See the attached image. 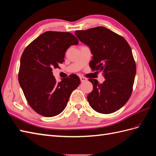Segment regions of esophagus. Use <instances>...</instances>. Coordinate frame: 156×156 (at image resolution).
Here are the masks:
<instances>
[{
  "label": "esophagus",
  "mask_w": 156,
  "mask_h": 156,
  "mask_svg": "<svg viewBox=\"0 0 156 156\" xmlns=\"http://www.w3.org/2000/svg\"><path fill=\"white\" fill-rule=\"evenodd\" d=\"M80 79H81V82H85V81H87V79L86 77H83V76L80 77Z\"/></svg>",
  "instance_id": "esophagus-1"
}]
</instances>
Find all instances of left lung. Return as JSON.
I'll use <instances>...</instances> for the list:
<instances>
[{"label":"left lung","instance_id":"1","mask_svg":"<svg viewBox=\"0 0 156 156\" xmlns=\"http://www.w3.org/2000/svg\"><path fill=\"white\" fill-rule=\"evenodd\" d=\"M75 34L90 49L91 69L102 71L105 78L102 84L89 79L93 85L87 95L90 106L99 113L115 112L126 103L132 93L136 66L130 46L122 36L103 26Z\"/></svg>","mask_w":156,"mask_h":156}]
</instances>
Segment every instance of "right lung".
<instances>
[{
  "instance_id": "add662e5",
  "label": "right lung",
  "mask_w": 156,
  "mask_h": 156,
  "mask_svg": "<svg viewBox=\"0 0 156 156\" xmlns=\"http://www.w3.org/2000/svg\"><path fill=\"white\" fill-rule=\"evenodd\" d=\"M78 39L69 32L48 31L33 40L21 56L18 81L28 105L45 117L62 112L71 93L80 84L77 75L57 82L53 68L63 62L66 51Z\"/></svg>"
}]
</instances>
